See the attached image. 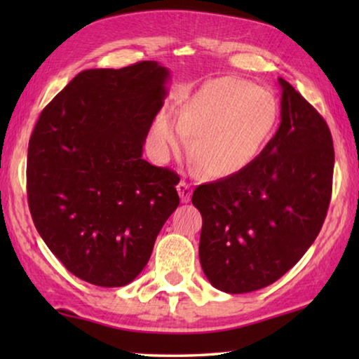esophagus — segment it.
Listing matches in <instances>:
<instances>
[{
	"instance_id": "esophagus-1",
	"label": "esophagus",
	"mask_w": 359,
	"mask_h": 359,
	"mask_svg": "<svg viewBox=\"0 0 359 359\" xmlns=\"http://www.w3.org/2000/svg\"><path fill=\"white\" fill-rule=\"evenodd\" d=\"M177 191H179V196H180V201L182 203H190L193 191H191L190 185H188L185 180H182L180 184L177 185Z\"/></svg>"
}]
</instances>
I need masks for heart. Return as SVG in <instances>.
<instances>
[{
  "mask_svg": "<svg viewBox=\"0 0 359 359\" xmlns=\"http://www.w3.org/2000/svg\"><path fill=\"white\" fill-rule=\"evenodd\" d=\"M278 104L269 90L238 77H217L201 85L179 115L161 112L150 130L156 156L168 160L190 147L209 177L226 179L258 160L274 135Z\"/></svg>",
  "mask_w": 359,
  "mask_h": 359,
  "instance_id": "1",
  "label": "heart"
}]
</instances>
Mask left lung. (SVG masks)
I'll return each mask as SVG.
<instances>
[{"label":"left lung","mask_w":359,"mask_h":359,"mask_svg":"<svg viewBox=\"0 0 359 359\" xmlns=\"http://www.w3.org/2000/svg\"><path fill=\"white\" fill-rule=\"evenodd\" d=\"M280 126L263 154L234 177L199 185V261L212 287L250 293L278 280L317 239L334 171L323 117L278 77Z\"/></svg>","instance_id":"obj_1"}]
</instances>
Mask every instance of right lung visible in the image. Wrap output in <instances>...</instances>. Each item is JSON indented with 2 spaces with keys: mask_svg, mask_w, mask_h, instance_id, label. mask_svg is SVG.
Wrapping results in <instances>:
<instances>
[{
  "mask_svg": "<svg viewBox=\"0 0 359 359\" xmlns=\"http://www.w3.org/2000/svg\"><path fill=\"white\" fill-rule=\"evenodd\" d=\"M169 79L158 62L85 69L46 106L29 139L34 226L66 269L92 285L135 280L179 205V175L142 158Z\"/></svg>",
  "mask_w": 359,
  "mask_h": 359,
  "instance_id": "obj_1",
  "label": "right lung"
}]
</instances>
